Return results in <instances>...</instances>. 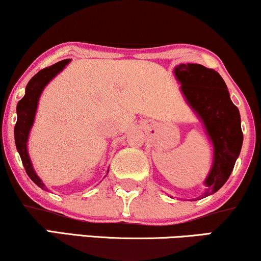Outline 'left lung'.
<instances>
[{"label": "left lung", "instance_id": "8db88e82", "mask_svg": "<svg viewBox=\"0 0 261 261\" xmlns=\"http://www.w3.org/2000/svg\"><path fill=\"white\" fill-rule=\"evenodd\" d=\"M174 74L213 143L212 169L203 183V194L195 199L200 200L218 191L232 172L243 142L240 112L217 71L199 64H180Z\"/></svg>", "mask_w": 261, "mask_h": 261}]
</instances>
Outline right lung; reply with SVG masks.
Masks as SVG:
<instances>
[{
  "mask_svg": "<svg viewBox=\"0 0 261 261\" xmlns=\"http://www.w3.org/2000/svg\"><path fill=\"white\" fill-rule=\"evenodd\" d=\"M70 61V59L59 61L53 66L43 68V70L39 71L37 74H35L34 77L30 79L28 85H26L24 97L18 102V106H16L18 119H16V124L14 127L16 149H18L19 154H20L22 165H24L28 176L31 178L32 182L37 184V186L39 188H42L43 190H47V188L43 184L41 178L37 176V173L35 172L34 166H32V163L31 160H30L28 153L29 135L30 131H31L32 125H34L36 111H37L38 101L39 97H41L43 89L45 88V85H47L55 75L59 74L62 70H64L66 65Z\"/></svg>",
  "mask_w": 261,
  "mask_h": 261,
  "instance_id": "add662e5",
  "label": "right lung"
}]
</instances>
